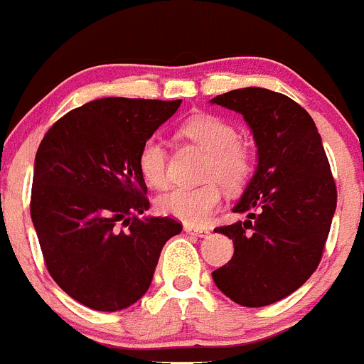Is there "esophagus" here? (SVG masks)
<instances>
[{"label": "esophagus", "mask_w": 364, "mask_h": 364, "mask_svg": "<svg viewBox=\"0 0 364 364\" xmlns=\"http://www.w3.org/2000/svg\"><path fill=\"white\" fill-rule=\"evenodd\" d=\"M186 233H191V235H197V237H208L211 233L210 230H198V228H193V226H184Z\"/></svg>", "instance_id": "1"}]
</instances>
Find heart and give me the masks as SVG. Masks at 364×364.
I'll return each instance as SVG.
<instances>
[{"mask_svg":"<svg viewBox=\"0 0 364 364\" xmlns=\"http://www.w3.org/2000/svg\"><path fill=\"white\" fill-rule=\"evenodd\" d=\"M178 133L208 153L202 178L208 180L197 188H173L160 195L156 205L167 217L188 226H205L218 210L222 184L239 189L246 184L255 167L252 149L239 140L235 125L215 114H195L178 127ZM138 167L144 180L153 188H166L167 151L159 138H147L138 154Z\"/></svg>","mask_w":364,"mask_h":364,"instance_id":"b5f03b06","label":"heart"}]
</instances>
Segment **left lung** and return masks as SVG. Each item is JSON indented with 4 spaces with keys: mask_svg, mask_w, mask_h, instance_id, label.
I'll return each mask as SVG.
<instances>
[{
    "mask_svg": "<svg viewBox=\"0 0 364 364\" xmlns=\"http://www.w3.org/2000/svg\"><path fill=\"white\" fill-rule=\"evenodd\" d=\"M211 104L242 114L259 156L233 208L247 220L215 230L233 240L235 253L211 275L237 304L268 306L294 294L319 266L336 213V182L314 120L291 98L246 87Z\"/></svg>",
    "mask_w": 364,
    "mask_h": 364,
    "instance_id": "left-lung-1",
    "label": "left lung"
}]
</instances>
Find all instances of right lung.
I'll use <instances>...</instances> for the list:
<instances>
[{"mask_svg": "<svg viewBox=\"0 0 364 364\" xmlns=\"http://www.w3.org/2000/svg\"><path fill=\"white\" fill-rule=\"evenodd\" d=\"M182 100L100 98L45 133L31 217L50 277L98 311L131 306L149 290L164 244L182 231L149 210L138 154Z\"/></svg>", "mask_w": 364, "mask_h": 364, "instance_id": "right-lung-1", "label": "right lung"}]
</instances>
